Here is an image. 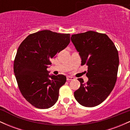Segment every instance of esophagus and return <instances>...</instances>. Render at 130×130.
Masks as SVG:
<instances>
[{
	"mask_svg": "<svg viewBox=\"0 0 130 130\" xmlns=\"http://www.w3.org/2000/svg\"><path fill=\"white\" fill-rule=\"evenodd\" d=\"M74 79V77H71V76H68L67 77V80L69 81V80H73Z\"/></svg>",
	"mask_w": 130,
	"mask_h": 130,
	"instance_id": "1",
	"label": "esophagus"
}]
</instances>
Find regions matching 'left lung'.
Segmentation results:
<instances>
[{"instance_id":"left-lung-1","label":"left lung","mask_w":130,"mask_h":130,"mask_svg":"<svg viewBox=\"0 0 130 130\" xmlns=\"http://www.w3.org/2000/svg\"><path fill=\"white\" fill-rule=\"evenodd\" d=\"M71 41L79 53L81 65H87V83L78 78L80 87L74 97L85 107H94L108 97L117 81L119 53L113 42L105 34L89 30L72 35Z\"/></svg>"}]
</instances>
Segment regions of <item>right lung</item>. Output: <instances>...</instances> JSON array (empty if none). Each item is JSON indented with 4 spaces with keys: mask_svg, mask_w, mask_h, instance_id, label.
I'll use <instances>...</instances> for the list:
<instances>
[{
    "mask_svg": "<svg viewBox=\"0 0 130 130\" xmlns=\"http://www.w3.org/2000/svg\"><path fill=\"white\" fill-rule=\"evenodd\" d=\"M69 34L43 30L29 35L21 42L13 69L23 97L39 109H48L56 103L59 90L66 82L64 75L48 74L50 59L70 43Z\"/></svg>",
    "mask_w": 130,
    "mask_h": 130,
    "instance_id": "1",
    "label": "right lung"
}]
</instances>
